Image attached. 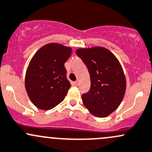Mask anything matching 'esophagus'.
I'll return each mask as SVG.
<instances>
[{"label":"esophagus","instance_id":"34e87169","mask_svg":"<svg viewBox=\"0 0 152 152\" xmlns=\"http://www.w3.org/2000/svg\"><path fill=\"white\" fill-rule=\"evenodd\" d=\"M74 85H76V86L79 85V81H75V82H74Z\"/></svg>","mask_w":152,"mask_h":152}]
</instances>
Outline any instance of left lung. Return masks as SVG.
Segmentation results:
<instances>
[{
	"instance_id": "8db88e82",
	"label": "left lung",
	"mask_w": 152,
	"mask_h": 152,
	"mask_svg": "<svg viewBox=\"0 0 152 152\" xmlns=\"http://www.w3.org/2000/svg\"><path fill=\"white\" fill-rule=\"evenodd\" d=\"M76 52L90 76V89L82 95L83 103L95 116H108L119 106L125 93L122 65L111 51L103 47L79 49Z\"/></svg>"
}]
</instances>
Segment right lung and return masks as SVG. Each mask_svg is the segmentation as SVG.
Listing matches in <instances>:
<instances>
[{"label":"right lung","mask_w":152,"mask_h":152,"mask_svg":"<svg viewBox=\"0 0 152 152\" xmlns=\"http://www.w3.org/2000/svg\"><path fill=\"white\" fill-rule=\"evenodd\" d=\"M71 52V47L50 43L38 49L32 57L25 84L28 97L37 108L50 110L65 99L71 85L67 79L64 64Z\"/></svg>","instance_id":"obj_1"}]
</instances>
